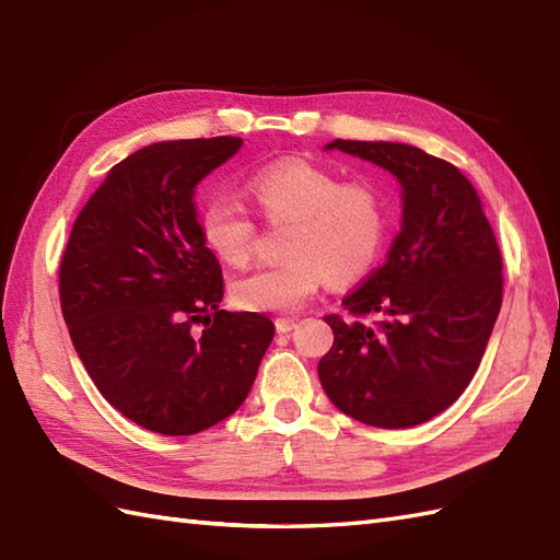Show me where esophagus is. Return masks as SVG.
Returning a JSON list of instances; mask_svg holds the SVG:
<instances>
[{
	"instance_id": "esophagus-1",
	"label": "esophagus",
	"mask_w": 560,
	"mask_h": 560,
	"mask_svg": "<svg viewBox=\"0 0 560 560\" xmlns=\"http://www.w3.org/2000/svg\"><path fill=\"white\" fill-rule=\"evenodd\" d=\"M275 326H277L279 334H289V331H293V328L298 326V319H283L281 317V319L275 322Z\"/></svg>"
}]
</instances>
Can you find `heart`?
I'll list each match as a JSON object with an SVG mask.
<instances>
[{"label":"heart","mask_w":560,"mask_h":560,"mask_svg":"<svg viewBox=\"0 0 560 560\" xmlns=\"http://www.w3.org/2000/svg\"><path fill=\"white\" fill-rule=\"evenodd\" d=\"M248 191L269 222H291L283 253L289 260L257 267L232 283L234 300L250 312L295 314L326 277L354 281L381 253L388 214L371 184H342L336 172L305 161L257 170ZM200 236L229 265H246L255 250V222L232 196H212L200 210Z\"/></svg>","instance_id":"b5f03b06"}]
</instances>
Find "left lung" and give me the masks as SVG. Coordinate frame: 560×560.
I'll return each instance as SVG.
<instances>
[{"instance_id": "left-lung-1", "label": "left lung", "mask_w": 560, "mask_h": 560, "mask_svg": "<svg viewBox=\"0 0 560 560\" xmlns=\"http://www.w3.org/2000/svg\"><path fill=\"white\" fill-rule=\"evenodd\" d=\"M402 186V224L385 262L328 314L334 346L319 360L328 399L376 428L438 417L466 390L501 310V253L472 184L409 143L336 139ZM377 322H373V317Z\"/></svg>"}]
</instances>
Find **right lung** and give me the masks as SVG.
<instances>
[{
  "instance_id": "obj_1",
  "label": "right lung",
  "mask_w": 560,
  "mask_h": 560,
  "mask_svg": "<svg viewBox=\"0 0 560 560\" xmlns=\"http://www.w3.org/2000/svg\"><path fill=\"white\" fill-rule=\"evenodd\" d=\"M238 137L158 141L113 165L78 214L59 293L70 340L122 417L194 435L243 405L275 324L220 310L222 267L200 236L198 182Z\"/></svg>"
}]
</instances>
